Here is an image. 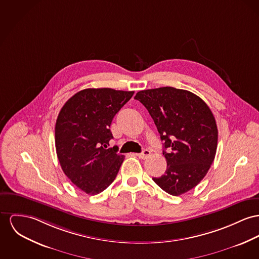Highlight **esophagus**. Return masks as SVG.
I'll list each match as a JSON object with an SVG mask.
<instances>
[{
	"label": "esophagus",
	"instance_id": "esophagus-1",
	"mask_svg": "<svg viewBox=\"0 0 259 259\" xmlns=\"http://www.w3.org/2000/svg\"><path fill=\"white\" fill-rule=\"evenodd\" d=\"M150 153L151 152L148 149H144L141 153L137 154V156H138V158H140V159H146L148 156L150 155Z\"/></svg>",
	"mask_w": 259,
	"mask_h": 259
}]
</instances>
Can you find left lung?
<instances>
[{
  "instance_id": "obj_1",
  "label": "left lung",
  "mask_w": 259,
  "mask_h": 259,
  "mask_svg": "<svg viewBox=\"0 0 259 259\" xmlns=\"http://www.w3.org/2000/svg\"><path fill=\"white\" fill-rule=\"evenodd\" d=\"M135 99L147 109L164 141L167 170L153 181L175 196L196 187L217 149V124L207 104L190 91L170 87L141 90Z\"/></svg>"
}]
</instances>
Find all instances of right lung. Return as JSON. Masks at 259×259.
Wrapping results in <instances>:
<instances>
[{"instance_id":"1","label":"right lung","mask_w":259,"mask_h":259,"mask_svg":"<svg viewBox=\"0 0 259 259\" xmlns=\"http://www.w3.org/2000/svg\"><path fill=\"white\" fill-rule=\"evenodd\" d=\"M134 91L87 88L63 106L56 121V151L66 176L79 190L98 194L116 179L124 156L117 146L107 148L113 138L110 125Z\"/></svg>"}]
</instances>
